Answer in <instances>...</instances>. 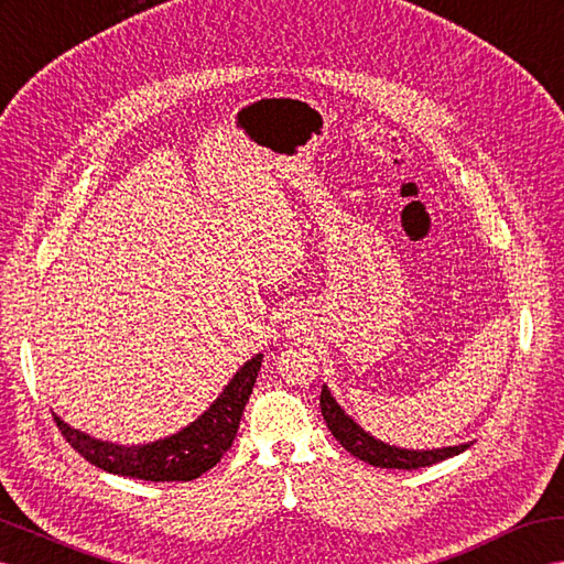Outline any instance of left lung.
Listing matches in <instances>:
<instances>
[{
  "mask_svg": "<svg viewBox=\"0 0 564 564\" xmlns=\"http://www.w3.org/2000/svg\"><path fill=\"white\" fill-rule=\"evenodd\" d=\"M319 408L324 414V422L328 431L334 433V438L348 451L350 455L359 457L362 462H369L373 467L381 469H420V467H431L441 459H447L453 455H459L462 451H467V445H453V447H441V451H400V447L386 445L377 438H371L367 431L359 429L348 414H345L338 402L330 398L326 391V386L322 388V398H319Z\"/></svg>",
  "mask_w": 564,
  "mask_h": 564,
  "instance_id": "8db88e82",
  "label": "left lung"
}]
</instances>
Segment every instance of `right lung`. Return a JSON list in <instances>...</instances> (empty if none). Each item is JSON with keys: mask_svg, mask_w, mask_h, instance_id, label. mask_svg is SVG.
I'll return each mask as SVG.
<instances>
[{"mask_svg": "<svg viewBox=\"0 0 564 564\" xmlns=\"http://www.w3.org/2000/svg\"><path fill=\"white\" fill-rule=\"evenodd\" d=\"M262 367V355L252 357L245 365L214 405L176 436L148 443V445H117L95 441L85 433L70 429L54 414L62 436L76 453H80L90 465L109 474L131 476L142 481H193L209 471L224 453L234 445L240 416L248 402L257 371Z\"/></svg>", "mask_w": 564, "mask_h": 564, "instance_id": "1", "label": "right lung"}]
</instances>
